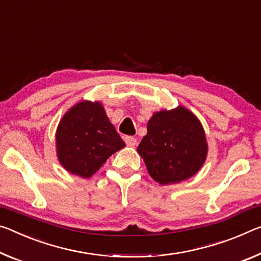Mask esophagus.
Listing matches in <instances>:
<instances>
[{
  "label": "esophagus",
  "instance_id": "1",
  "mask_svg": "<svg viewBox=\"0 0 261 261\" xmlns=\"http://www.w3.org/2000/svg\"><path fill=\"white\" fill-rule=\"evenodd\" d=\"M125 143L127 146H136L137 145V139H136L135 137H131V136H126L125 138Z\"/></svg>",
  "mask_w": 261,
  "mask_h": 261
}]
</instances>
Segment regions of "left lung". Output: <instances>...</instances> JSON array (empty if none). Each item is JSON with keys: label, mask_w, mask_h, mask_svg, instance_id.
I'll use <instances>...</instances> for the list:
<instances>
[{"label": "left lung", "mask_w": 261, "mask_h": 261, "mask_svg": "<svg viewBox=\"0 0 261 261\" xmlns=\"http://www.w3.org/2000/svg\"><path fill=\"white\" fill-rule=\"evenodd\" d=\"M137 152L152 179L165 186L195 175L208 155V143L196 115L177 106L152 115Z\"/></svg>", "instance_id": "obj_1"}]
</instances>
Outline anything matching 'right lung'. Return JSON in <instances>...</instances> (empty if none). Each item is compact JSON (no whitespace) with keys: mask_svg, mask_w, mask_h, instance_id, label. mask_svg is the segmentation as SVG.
<instances>
[{"mask_svg":"<svg viewBox=\"0 0 261 261\" xmlns=\"http://www.w3.org/2000/svg\"><path fill=\"white\" fill-rule=\"evenodd\" d=\"M125 143L109 121L102 103L84 100L66 111L56 132L61 166L82 179L94 175Z\"/></svg>","mask_w":261,"mask_h":261,"instance_id":"right-lung-1","label":"right lung"}]
</instances>
